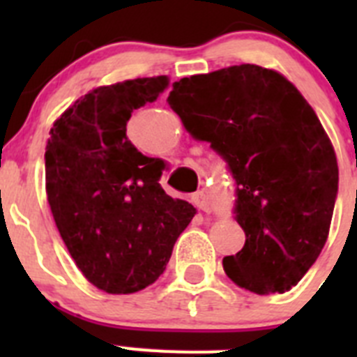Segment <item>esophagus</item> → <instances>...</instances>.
I'll use <instances>...</instances> for the list:
<instances>
[{
  "label": "esophagus",
  "mask_w": 357,
  "mask_h": 357,
  "mask_svg": "<svg viewBox=\"0 0 357 357\" xmlns=\"http://www.w3.org/2000/svg\"><path fill=\"white\" fill-rule=\"evenodd\" d=\"M191 200H193V204L198 207V209L206 211V213L211 209L209 198H207V195H206V191H204V189H202V191H197V193L191 195Z\"/></svg>",
  "instance_id": "obj_1"
}]
</instances>
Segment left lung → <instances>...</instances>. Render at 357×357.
Returning a JSON list of instances; mask_svg holds the SVG:
<instances>
[{"label":"left lung","instance_id":"left-lung-1","mask_svg":"<svg viewBox=\"0 0 357 357\" xmlns=\"http://www.w3.org/2000/svg\"><path fill=\"white\" fill-rule=\"evenodd\" d=\"M168 103L238 184L247 239L223 259L229 279L257 295L291 289L326 245L338 195L336 153L314 110L280 73L254 64L181 78Z\"/></svg>","mask_w":357,"mask_h":357}]
</instances>
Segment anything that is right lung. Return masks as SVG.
Here are the masks:
<instances>
[{
    "label": "right lung",
    "instance_id": "obj_1",
    "mask_svg": "<svg viewBox=\"0 0 357 357\" xmlns=\"http://www.w3.org/2000/svg\"><path fill=\"white\" fill-rule=\"evenodd\" d=\"M168 77L103 85L53 123L44 153L46 193L56 229L91 284L112 295L159 279L193 220L189 202L164 193L166 162L127 137L132 112L155 102Z\"/></svg>",
    "mask_w": 357,
    "mask_h": 357
}]
</instances>
